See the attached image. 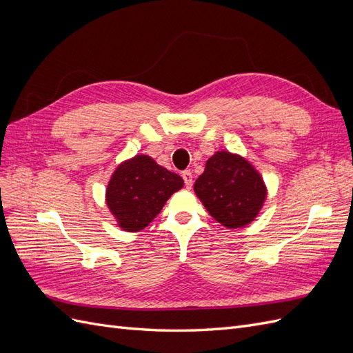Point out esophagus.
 Listing matches in <instances>:
<instances>
[{
    "mask_svg": "<svg viewBox=\"0 0 353 353\" xmlns=\"http://www.w3.org/2000/svg\"><path fill=\"white\" fill-rule=\"evenodd\" d=\"M183 178H184V183H185L187 188L193 187V174H191V170H184Z\"/></svg>",
    "mask_w": 353,
    "mask_h": 353,
    "instance_id": "obj_1",
    "label": "esophagus"
}]
</instances>
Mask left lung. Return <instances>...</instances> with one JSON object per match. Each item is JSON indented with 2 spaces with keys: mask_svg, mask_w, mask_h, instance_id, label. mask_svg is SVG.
Wrapping results in <instances>:
<instances>
[{
  "mask_svg": "<svg viewBox=\"0 0 353 353\" xmlns=\"http://www.w3.org/2000/svg\"><path fill=\"white\" fill-rule=\"evenodd\" d=\"M194 193L213 219L234 230L249 225L258 216L266 187L261 174L244 157L216 152L196 179Z\"/></svg>",
  "mask_w": 353,
  "mask_h": 353,
  "instance_id": "8db88e82",
  "label": "left lung"
}]
</instances>
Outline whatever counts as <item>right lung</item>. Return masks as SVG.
Here are the masks:
<instances>
[{
    "instance_id": "right-lung-1",
    "label": "right lung",
    "mask_w": 353,
    "mask_h": 353,
    "mask_svg": "<svg viewBox=\"0 0 353 353\" xmlns=\"http://www.w3.org/2000/svg\"><path fill=\"white\" fill-rule=\"evenodd\" d=\"M183 185L179 175L157 165L150 156L138 154L116 168L105 190V203L123 231H141Z\"/></svg>"
}]
</instances>
